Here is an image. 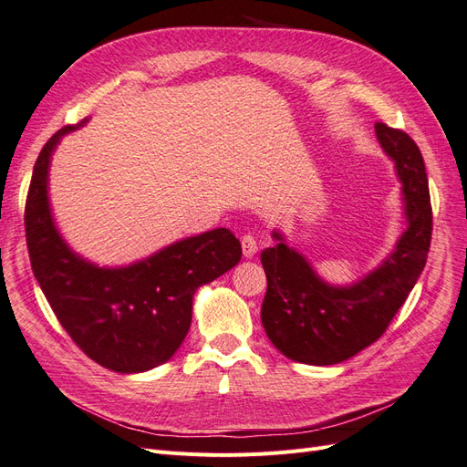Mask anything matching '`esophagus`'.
Masks as SVG:
<instances>
[{
    "mask_svg": "<svg viewBox=\"0 0 467 467\" xmlns=\"http://www.w3.org/2000/svg\"><path fill=\"white\" fill-rule=\"evenodd\" d=\"M242 249H244V255L247 257V259H251L253 255H255L257 253V239L253 237V235H244L242 237Z\"/></svg>",
    "mask_w": 467,
    "mask_h": 467,
    "instance_id": "obj_1",
    "label": "esophagus"
}]
</instances>
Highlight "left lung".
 <instances>
[{"instance_id":"obj_1","label":"left lung","mask_w":467,"mask_h":467,"mask_svg":"<svg viewBox=\"0 0 467 467\" xmlns=\"http://www.w3.org/2000/svg\"><path fill=\"white\" fill-rule=\"evenodd\" d=\"M374 129L403 185L407 230L391 255L357 285L337 288L282 244L278 232L273 234L278 244L261 253L266 275L263 327L282 355L296 362L329 366L370 347L386 333L425 268L432 235L425 161L407 132L384 122Z\"/></svg>"}]
</instances>
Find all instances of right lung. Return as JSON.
I'll list each match as a JSON object with an SVG mask.
<instances>
[{
	"mask_svg": "<svg viewBox=\"0 0 467 467\" xmlns=\"http://www.w3.org/2000/svg\"><path fill=\"white\" fill-rule=\"evenodd\" d=\"M67 124L40 150L25 202V235L35 278L72 341L120 374L167 362L187 337L196 288L242 259L239 239L218 228L182 239L124 268H99L72 253L54 228L48 165Z\"/></svg>",
	"mask_w": 467,
	"mask_h": 467,
	"instance_id": "right-lung-1",
	"label": "right lung"
}]
</instances>
